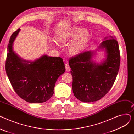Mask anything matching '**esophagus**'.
<instances>
[{"instance_id": "34e87169", "label": "esophagus", "mask_w": 134, "mask_h": 134, "mask_svg": "<svg viewBox=\"0 0 134 134\" xmlns=\"http://www.w3.org/2000/svg\"><path fill=\"white\" fill-rule=\"evenodd\" d=\"M65 68H66V70L67 72H69L71 71V68H70L69 66L67 64V63H66L65 64Z\"/></svg>"}]
</instances>
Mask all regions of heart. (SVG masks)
I'll return each instance as SVG.
<instances>
[{
  "label": "heart",
  "instance_id": "heart-1",
  "mask_svg": "<svg viewBox=\"0 0 134 134\" xmlns=\"http://www.w3.org/2000/svg\"><path fill=\"white\" fill-rule=\"evenodd\" d=\"M90 35L88 30L80 27H74L71 29L59 31L56 35V40L59 43L65 44L70 42L67 47L69 55L76 56L80 54L86 47L90 40ZM51 44L55 47L58 46L54 40Z\"/></svg>",
  "mask_w": 134,
  "mask_h": 134
}]
</instances>
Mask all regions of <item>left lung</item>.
<instances>
[{"instance_id":"obj_1","label":"left lung","mask_w":134,"mask_h":134,"mask_svg":"<svg viewBox=\"0 0 134 134\" xmlns=\"http://www.w3.org/2000/svg\"><path fill=\"white\" fill-rule=\"evenodd\" d=\"M105 51L100 63L93 60L95 51H87L70 59L74 96L82 102L100 100L113 86L120 65V53L117 41L110 36L104 38L97 50Z\"/></svg>"}]
</instances>
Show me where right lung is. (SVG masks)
Here are the masks:
<instances>
[{"instance_id": "1", "label": "right lung", "mask_w": 134, "mask_h": 134, "mask_svg": "<svg viewBox=\"0 0 134 134\" xmlns=\"http://www.w3.org/2000/svg\"><path fill=\"white\" fill-rule=\"evenodd\" d=\"M19 28L10 38L8 47L6 72L16 93L31 103L48 100L54 94L56 80L65 72L63 59L60 57L42 56L34 61L23 60L13 49V42Z\"/></svg>"}]
</instances>
